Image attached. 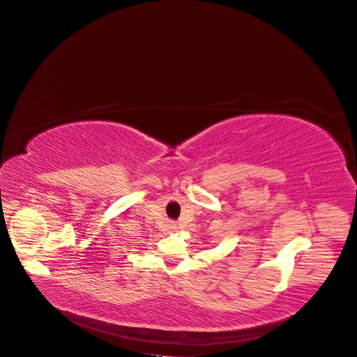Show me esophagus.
<instances>
[{
	"mask_svg": "<svg viewBox=\"0 0 357 357\" xmlns=\"http://www.w3.org/2000/svg\"><path fill=\"white\" fill-rule=\"evenodd\" d=\"M167 229H169V230H175V229H176V224H174V222L167 224Z\"/></svg>",
	"mask_w": 357,
	"mask_h": 357,
	"instance_id": "1",
	"label": "esophagus"
}]
</instances>
